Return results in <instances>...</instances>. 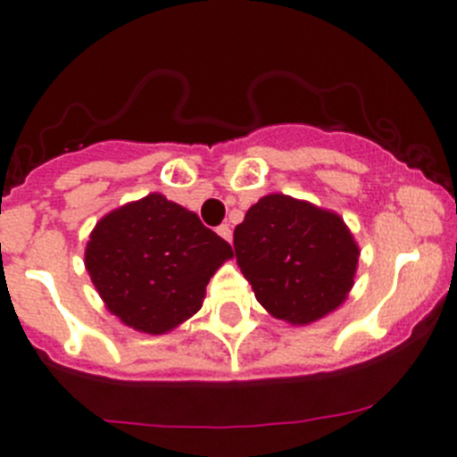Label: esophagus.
<instances>
[{"label": "esophagus", "mask_w": 457, "mask_h": 457, "mask_svg": "<svg viewBox=\"0 0 457 457\" xmlns=\"http://www.w3.org/2000/svg\"><path fill=\"white\" fill-rule=\"evenodd\" d=\"M216 232H219V237H223L225 241H232V228H229L228 223L219 225V228H216Z\"/></svg>", "instance_id": "1"}]
</instances>
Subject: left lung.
<instances>
[{"instance_id": "left-lung-1", "label": "left lung", "mask_w": 457, "mask_h": 457, "mask_svg": "<svg viewBox=\"0 0 457 457\" xmlns=\"http://www.w3.org/2000/svg\"><path fill=\"white\" fill-rule=\"evenodd\" d=\"M243 277L272 317L312 323L344 303L360 247L337 214L270 194L234 229Z\"/></svg>"}]
</instances>
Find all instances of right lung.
Masks as SVG:
<instances>
[{
  "mask_svg": "<svg viewBox=\"0 0 457 457\" xmlns=\"http://www.w3.org/2000/svg\"><path fill=\"white\" fill-rule=\"evenodd\" d=\"M229 256V243L194 212L149 194L96 225L84 263L109 312L162 335L201 310L205 286Z\"/></svg>",
  "mask_w": 457,
  "mask_h": 457,
  "instance_id": "right-lung-1",
  "label": "right lung"
}]
</instances>
